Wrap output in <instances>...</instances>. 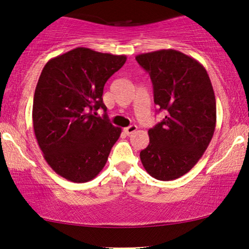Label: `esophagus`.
<instances>
[{"instance_id": "1", "label": "esophagus", "mask_w": 249, "mask_h": 249, "mask_svg": "<svg viewBox=\"0 0 249 249\" xmlns=\"http://www.w3.org/2000/svg\"><path fill=\"white\" fill-rule=\"evenodd\" d=\"M136 129H138V126H136V125H131V126H128V127L124 128V132H125V134L129 135V134H132V133H134Z\"/></svg>"}]
</instances>
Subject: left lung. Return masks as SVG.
<instances>
[{
	"mask_svg": "<svg viewBox=\"0 0 249 249\" xmlns=\"http://www.w3.org/2000/svg\"><path fill=\"white\" fill-rule=\"evenodd\" d=\"M135 59L151 78L155 104L166 113L149 129L150 143L140 158L156 179H177L202 158L214 133L211 80L201 63L175 50L140 54Z\"/></svg>",
	"mask_w": 249,
	"mask_h": 249,
	"instance_id": "8db88e82",
	"label": "left lung"
}]
</instances>
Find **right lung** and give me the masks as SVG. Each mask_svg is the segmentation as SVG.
Here are the masks:
<instances>
[{"label": "right lung", "mask_w": 249, "mask_h": 249, "mask_svg": "<svg viewBox=\"0 0 249 249\" xmlns=\"http://www.w3.org/2000/svg\"><path fill=\"white\" fill-rule=\"evenodd\" d=\"M125 62V55L78 47L44 66L34 96V131L46 162L65 179H93L120 138L122 128L96 111L107 109L105 83Z\"/></svg>", "instance_id": "right-lung-1"}]
</instances>
